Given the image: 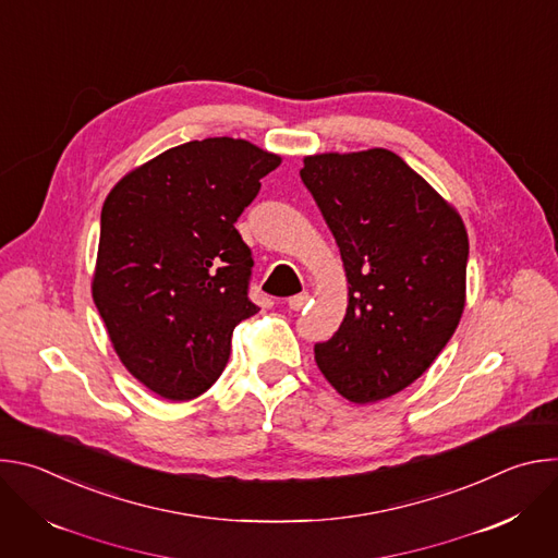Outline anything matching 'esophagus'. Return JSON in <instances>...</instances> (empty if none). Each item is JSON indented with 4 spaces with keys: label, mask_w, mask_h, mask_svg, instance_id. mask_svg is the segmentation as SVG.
Segmentation results:
<instances>
[{
    "label": "esophagus",
    "mask_w": 558,
    "mask_h": 558,
    "mask_svg": "<svg viewBox=\"0 0 558 558\" xmlns=\"http://www.w3.org/2000/svg\"><path fill=\"white\" fill-rule=\"evenodd\" d=\"M311 300V295L306 293V291H302V293H298V295H291L289 298V308H293V311H300V308H304L306 306V302Z\"/></svg>",
    "instance_id": "esophagus-1"
}]
</instances>
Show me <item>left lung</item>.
Returning <instances> with one entry per match:
<instances>
[{
  "label": "left lung",
  "instance_id": "obj_1",
  "mask_svg": "<svg viewBox=\"0 0 558 558\" xmlns=\"http://www.w3.org/2000/svg\"><path fill=\"white\" fill-rule=\"evenodd\" d=\"M300 179L344 263L349 306L317 368L355 404L411 386L452 338L465 304L468 233L446 203L384 147L304 156Z\"/></svg>",
  "mask_w": 558,
  "mask_h": 558
}]
</instances>
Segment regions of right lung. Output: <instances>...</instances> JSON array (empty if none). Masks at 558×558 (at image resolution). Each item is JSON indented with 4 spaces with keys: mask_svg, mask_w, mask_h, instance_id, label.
I'll return each instance as SVG.
<instances>
[{
    "mask_svg": "<svg viewBox=\"0 0 558 558\" xmlns=\"http://www.w3.org/2000/svg\"><path fill=\"white\" fill-rule=\"evenodd\" d=\"M282 158L216 136L125 174L101 209L93 298L123 366L172 402L222 373L250 300L252 250L233 227Z\"/></svg>",
    "mask_w": 558,
    "mask_h": 558,
    "instance_id": "right-lung-1",
    "label": "right lung"
}]
</instances>
